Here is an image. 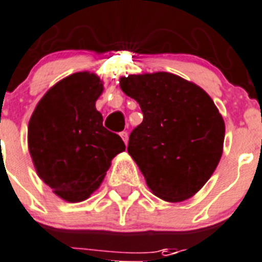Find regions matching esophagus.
Returning a JSON list of instances; mask_svg holds the SVG:
<instances>
[{
  "label": "esophagus",
  "instance_id": "obj_1",
  "mask_svg": "<svg viewBox=\"0 0 262 262\" xmlns=\"http://www.w3.org/2000/svg\"><path fill=\"white\" fill-rule=\"evenodd\" d=\"M120 137H121V139L124 141L125 144L128 143V133H127V131H123V133H120Z\"/></svg>",
  "mask_w": 262,
  "mask_h": 262
}]
</instances>
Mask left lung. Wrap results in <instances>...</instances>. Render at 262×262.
<instances>
[{"instance_id": "obj_1", "label": "left lung", "mask_w": 262, "mask_h": 262, "mask_svg": "<svg viewBox=\"0 0 262 262\" xmlns=\"http://www.w3.org/2000/svg\"><path fill=\"white\" fill-rule=\"evenodd\" d=\"M143 121L129 135L127 151L152 193L179 203L202 189L223 152L225 121L196 83L166 72L121 77Z\"/></svg>"}]
</instances>
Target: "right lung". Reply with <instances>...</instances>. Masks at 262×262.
Here are the masks:
<instances>
[{
  "label": "right lung",
  "instance_id": "add662e5",
  "mask_svg": "<svg viewBox=\"0 0 262 262\" xmlns=\"http://www.w3.org/2000/svg\"><path fill=\"white\" fill-rule=\"evenodd\" d=\"M102 91L95 73H74L48 89L29 119L28 148L37 176L69 203L86 200L125 150L96 110Z\"/></svg>",
  "mask_w": 262,
  "mask_h": 262
}]
</instances>
